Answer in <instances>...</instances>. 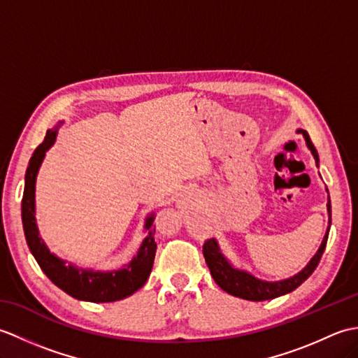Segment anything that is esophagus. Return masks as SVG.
Here are the masks:
<instances>
[{
	"instance_id": "obj_1",
	"label": "esophagus",
	"mask_w": 358,
	"mask_h": 358,
	"mask_svg": "<svg viewBox=\"0 0 358 358\" xmlns=\"http://www.w3.org/2000/svg\"><path fill=\"white\" fill-rule=\"evenodd\" d=\"M185 195L187 196V199H192V195H195V194H194V191H186Z\"/></svg>"
}]
</instances>
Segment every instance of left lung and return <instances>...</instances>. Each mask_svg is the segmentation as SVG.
<instances>
[{
    "instance_id": "obj_1",
    "label": "left lung",
    "mask_w": 358,
    "mask_h": 358,
    "mask_svg": "<svg viewBox=\"0 0 358 358\" xmlns=\"http://www.w3.org/2000/svg\"><path fill=\"white\" fill-rule=\"evenodd\" d=\"M296 132L303 134V136H305L310 154L314 155L315 163L318 164L317 149L314 148L313 141H310L308 132L303 131V129H299ZM326 191H328V189H326ZM326 206H328L329 223H328V229H326L322 245H320V248H318L317 254L310 258V262L306 264V268L301 269L299 273H295L294 277L286 278V280H280V281H266V280H260V278L254 277L252 273H249L246 271L234 268V266L229 263V260H227V258L223 255L217 240L210 238L203 245V255H204V260H206V263H208V268L210 271L212 278L215 280V283L222 287L224 292L231 294L234 296H238V299L250 300V301L272 300V299H277V296H280V295L292 292L294 289L299 287L303 281L308 280L310 273L315 271V268L318 266V263H320V258L324 252L326 243H328L329 229H331V199H329V195H328V204H326Z\"/></svg>"
}]
</instances>
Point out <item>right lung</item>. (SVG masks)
Listing matches in <instances>:
<instances>
[{
    "label": "right lung",
    "instance_id": "obj_1",
    "mask_svg": "<svg viewBox=\"0 0 358 358\" xmlns=\"http://www.w3.org/2000/svg\"><path fill=\"white\" fill-rule=\"evenodd\" d=\"M58 127L49 129L44 136V141L38 146L30 158L26 181L24 194L21 201V218L22 229H24L27 246L30 252L35 257L36 263L40 264L41 271L49 277L53 285L58 286L62 291L69 294L77 300L92 301V303H109L123 300L146 283L150 275L152 266H154L157 243L155 229L152 227L154 223V214H150L144 223V229H148V237L143 240L138 252L132 258L131 263L124 264V268L118 271H92L81 269L77 266L66 264L64 260L52 254L45 246V243L40 237L35 218V183L40 166L52 144L55 143Z\"/></svg>",
    "mask_w": 358,
    "mask_h": 358
}]
</instances>
